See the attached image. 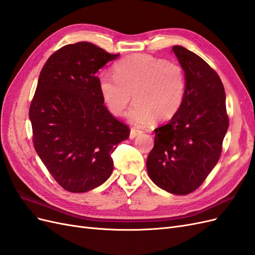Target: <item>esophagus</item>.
<instances>
[{
    "instance_id": "1",
    "label": "esophagus",
    "mask_w": 255,
    "mask_h": 255,
    "mask_svg": "<svg viewBox=\"0 0 255 255\" xmlns=\"http://www.w3.org/2000/svg\"><path fill=\"white\" fill-rule=\"evenodd\" d=\"M140 133H141L140 129L132 128H130V132H129V138H130V139H133V138H135L136 136H138Z\"/></svg>"
}]
</instances>
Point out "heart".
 <instances>
[{
    "instance_id": "1",
    "label": "heart",
    "mask_w": 255,
    "mask_h": 255,
    "mask_svg": "<svg viewBox=\"0 0 255 255\" xmlns=\"http://www.w3.org/2000/svg\"><path fill=\"white\" fill-rule=\"evenodd\" d=\"M98 87L107 110L117 117L126 113L133 95L128 119L144 127L155 119L166 122L175 117L184 102L186 78L180 65L133 54L114 65V75H100Z\"/></svg>"
}]
</instances>
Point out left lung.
<instances>
[{"label":"left lung","instance_id":"8db88e82","mask_svg":"<svg viewBox=\"0 0 255 255\" xmlns=\"http://www.w3.org/2000/svg\"><path fill=\"white\" fill-rule=\"evenodd\" d=\"M172 50L185 72L186 91L175 117L154 129L146 170L159 188L183 196L201 186L218 163L229 117L217 72L196 53L181 45Z\"/></svg>","mask_w":255,"mask_h":255}]
</instances>
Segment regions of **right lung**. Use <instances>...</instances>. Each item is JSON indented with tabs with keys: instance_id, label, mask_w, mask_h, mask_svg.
Wrapping results in <instances>:
<instances>
[{
	"instance_id": "add662e5",
	"label": "right lung",
	"mask_w": 255,
	"mask_h": 255,
	"mask_svg": "<svg viewBox=\"0 0 255 255\" xmlns=\"http://www.w3.org/2000/svg\"><path fill=\"white\" fill-rule=\"evenodd\" d=\"M111 54L90 42L67 44L43 66L29 106L34 148L61 187L85 192L103 184L112 154L130 129L107 110L96 76Z\"/></svg>"
}]
</instances>
